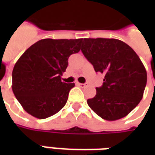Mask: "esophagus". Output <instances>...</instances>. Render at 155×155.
<instances>
[{
	"label": "esophagus",
	"instance_id": "34e87169",
	"mask_svg": "<svg viewBox=\"0 0 155 155\" xmlns=\"http://www.w3.org/2000/svg\"><path fill=\"white\" fill-rule=\"evenodd\" d=\"M77 85L81 88H84V87H85V86H87V84H82V83H79V82L77 83Z\"/></svg>",
	"mask_w": 155,
	"mask_h": 155
}]
</instances>
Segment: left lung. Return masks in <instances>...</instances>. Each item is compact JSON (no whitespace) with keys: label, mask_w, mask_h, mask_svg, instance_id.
<instances>
[{"label":"left lung","mask_w":155,"mask_h":155,"mask_svg":"<svg viewBox=\"0 0 155 155\" xmlns=\"http://www.w3.org/2000/svg\"><path fill=\"white\" fill-rule=\"evenodd\" d=\"M81 51L95 72L104 74L103 85L96 88L88 105L105 120L125 117L142 100L147 72L130 45L117 39L84 38Z\"/></svg>","instance_id":"obj_1"}]
</instances>
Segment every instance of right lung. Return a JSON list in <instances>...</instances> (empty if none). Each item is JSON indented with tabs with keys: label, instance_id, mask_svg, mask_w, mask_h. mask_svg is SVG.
Wrapping results in <instances>:
<instances>
[{
	"label": "right lung",
	"instance_id": "obj_1",
	"mask_svg": "<svg viewBox=\"0 0 155 155\" xmlns=\"http://www.w3.org/2000/svg\"><path fill=\"white\" fill-rule=\"evenodd\" d=\"M82 39H43L16 61L12 91L28 114L37 119L52 116L64 107L74 83L61 81L70 55L81 51Z\"/></svg>",
	"mask_w": 155,
	"mask_h": 155
}]
</instances>
